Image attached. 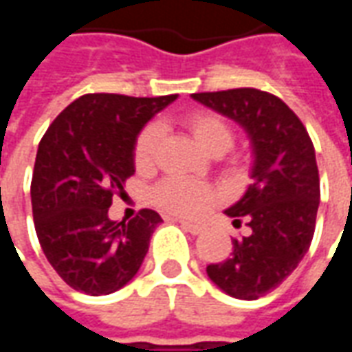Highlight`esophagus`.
I'll return each mask as SVG.
<instances>
[{
	"instance_id": "obj_1",
	"label": "esophagus",
	"mask_w": 352,
	"mask_h": 352,
	"mask_svg": "<svg viewBox=\"0 0 352 352\" xmlns=\"http://www.w3.org/2000/svg\"><path fill=\"white\" fill-rule=\"evenodd\" d=\"M177 222H179V224H181V226H183L186 232L194 234V236H198V234H201V232L206 230L204 226H201V224H192V222H188V221H177Z\"/></svg>"
}]
</instances>
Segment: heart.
Here are the masks:
<instances>
[{
    "instance_id": "obj_1",
    "label": "heart",
    "mask_w": 352,
    "mask_h": 352,
    "mask_svg": "<svg viewBox=\"0 0 352 352\" xmlns=\"http://www.w3.org/2000/svg\"><path fill=\"white\" fill-rule=\"evenodd\" d=\"M186 130L196 139L204 151L214 156H221L234 145V130L224 116L213 111H194L183 118ZM162 141V130L158 124H148L135 139L133 162L139 171H148L153 168L158 146ZM219 194L211 184L188 181L183 177H168L154 186L153 201L162 211L179 217H199L213 206Z\"/></svg>"
}]
</instances>
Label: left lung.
<instances>
[{"mask_svg":"<svg viewBox=\"0 0 352 352\" xmlns=\"http://www.w3.org/2000/svg\"><path fill=\"white\" fill-rule=\"evenodd\" d=\"M201 105L237 122L251 139L252 184L224 213L247 221L251 236L232 239V256L207 265L222 292L258 300L277 288L309 251L320 183L315 146L287 103L256 88L192 94Z\"/></svg>","mask_w":352,"mask_h":352,"instance_id":"left-lung-1","label":"left lung"}]
</instances>
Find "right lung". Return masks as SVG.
<instances>
[{"mask_svg": "<svg viewBox=\"0 0 352 352\" xmlns=\"http://www.w3.org/2000/svg\"><path fill=\"white\" fill-rule=\"evenodd\" d=\"M175 100L177 94H87L43 135L32 177L35 232L50 265L75 290L116 292L143 264L160 214L141 209L135 219L118 222L109 219V207L135 173L138 135Z\"/></svg>", "mask_w": 352, "mask_h": 352, "instance_id": "add662e5", "label": "right lung"}]
</instances>
